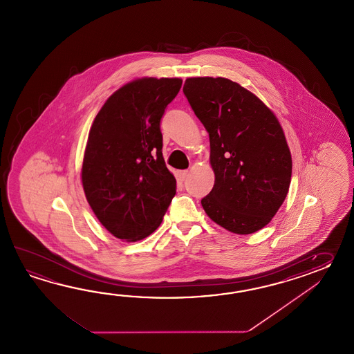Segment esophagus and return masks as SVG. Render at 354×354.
I'll return each instance as SVG.
<instances>
[{
	"instance_id": "obj_1",
	"label": "esophagus",
	"mask_w": 354,
	"mask_h": 354,
	"mask_svg": "<svg viewBox=\"0 0 354 354\" xmlns=\"http://www.w3.org/2000/svg\"><path fill=\"white\" fill-rule=\"evenodd\" d=\"M188 171H180L178 174H177V177H178V180H185L187 178Z\"/></svg>"
}]
</instances>
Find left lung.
Returning a JSON list of instances; mask_svg holds the SVG:
<instances>
[{"label": "left lung", "instance_id": "8db88e82", "mask_svg": "<svg viewBox=\"0 0 354 354\" xmlns=\"http://www.w3.org/2000/svg\"><path fill=\"white\" fill-rule=\"evenodd\" d=\"M183 93L210 139L215 183L203 210L227 232L256 233L276 215L291 182V151L277 116L223 77H189Z\"/></svg>", "mask_w": 354, "mask_h": 354}]
</instances>
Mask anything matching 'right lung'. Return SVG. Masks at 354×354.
Returning <instances> with one entry per match:
<instances>
[{"label":"right lung","mask_w":354,"mask_h":354,"mask_svg":"<svg viewBox=\"0 0 354 354\" xmlns=\"http://www.w3.org/2000/svg\"><path fill=\"white\" fill-rule=\"evenodd\" d=\"M180 86V78L133 80L106 100L92 122L83 191L98 221L121 241L149 236L176 195L159 122Z\"/></svg>","instance_id":"1"}]
</instances>
